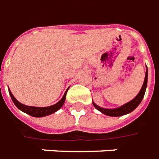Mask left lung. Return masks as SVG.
Here are the masks:
<instances>
[{
    "instance_id": "left-lung-1",
    "label": "left lung",
    "mask_w": 159,
    "mask_h": 159,
    "mask_svg": "<svg viewBox=\"0 0 159 159\" xmlns=\"http://www.w3.org/2000/svg\"><path fill=\"white\" fill-rule=\"evenodd\" d=\"M147 79H148V69H147V67H146V76H145L144 83H143L142 87L140 89L139 92L134 99H132L130 102L125 103L121 106L118 107V108H115V109H105V108H102V107L97 105L93 101H92V104L94 105V107L97 110H99L101 113L104 114L106 116H109L116 117V116H121L131 113L133 110H134L137 107L139 106V104L141 103L143 98L145 96L146 86H147Z\"/></svg>"
}]
</instances>
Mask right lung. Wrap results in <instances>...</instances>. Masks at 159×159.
Listing matches in <instances>:
<instances>
[{"mask_svg":"<svg viewBox=\"0 0 159 159\" xmlns=\"http://www.w3.org/2000/svg\"><path fill=\"white\" fill-rule=\"evenodd\" d=\"M69 87L67 88V90L66 91V92L64 93L62 98L60 100L59 102H57L55 104H53L51 106L48 107H34V106H28V105H25L23 103H20L18 100L13 97V95L12 94V92L10 91V89H8V92H9L10 97L13 100V103L16 105V107L20 110L21 111H23L25 113L30 115L31 116H34V117H43V116H49V115H51V114L55 113L57 110H59L62 105L65 103V99H66V95H67V92L68 91Z\"/></svg>","mask_w":159,"mask_h":159,"instance_id":"1","label":"right lung"}]
</instances>
